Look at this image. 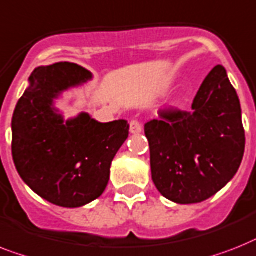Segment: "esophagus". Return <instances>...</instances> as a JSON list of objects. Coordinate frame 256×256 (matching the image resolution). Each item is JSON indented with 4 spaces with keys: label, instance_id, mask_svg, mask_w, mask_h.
<instances>
[{
    "label": "esophagus",
    "instance_id": "esophagus-1",
    "mask_svg": "<svg viewBox=\"0 0 256 256\" xmlns=\"http://www.w3.org/2000/svg\"><path fill=\"white\" fill-rule=\"evenodd\" d=\"M140 132H142V124L138 120H132L130 122V132L132 134H139Z\"/></svg>",
    "mask_w": 256,
    "mask_h": 256
}]
</instances>
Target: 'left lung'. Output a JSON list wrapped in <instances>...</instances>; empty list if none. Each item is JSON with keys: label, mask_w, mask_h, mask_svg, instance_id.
<instances>
[{"label": "left lung", "mask_w": 256, "mask_h": 256, "mask_svg": "<svg viewBox=\"0 0 256 256\" xmlns=\"http://www.w3.org/2000/svg\"><path fill=\"white\" fill-rule=\"evenodd\" d=\"M144 134L152 182L166 198L197 204L214 196L238 171L246 143L240 98L225 68L210 70L192 112L160 110Z\"/></svg>", "instance_id": "1"}]
</instances>
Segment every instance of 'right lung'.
<instances>
[{"label":"right lung","mask_w":256,"mask_h":256,"mask_svg":"<svg viewBox=\"0 0 256 256\" xmlns=\"http://www.w3.org/2000/svg\"><path fill=\"white\" fill-rule=\"evenodd\" d=\"M90 78L89 70L68 62L35 68L12 120L16 171L38 196L58 206H84L98 198L128 136L124 120L101 124L81 113L64 121L54 108L63 90Z\"/></svg>","instance_id":"obj_1"}]
</instances>
